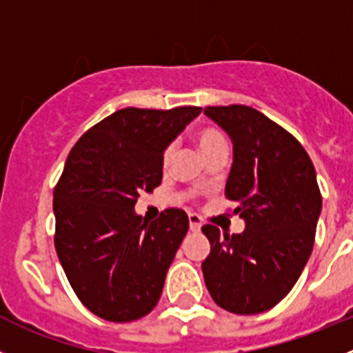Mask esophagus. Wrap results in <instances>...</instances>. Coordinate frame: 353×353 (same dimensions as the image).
Returning a JSON list of instances; mask_svg holds the SVG:
<instances>
[{
	"mask_svg": "<svg viewBox=\"0 0 353 353\" xmlns=\"http://www.w3.org/2000/svg\"><path fill=\"white\" fill-rule=\"evenodd\" d=\"M188 219H190V230H192V232H200V228H202V219H200V216L190 214Z\"/></svg>",
	"mask_w": 353,
	"mask_h": 353,
	"instance_id": "esophagus-1",
	"label": "esophagus"
}]
</instances>
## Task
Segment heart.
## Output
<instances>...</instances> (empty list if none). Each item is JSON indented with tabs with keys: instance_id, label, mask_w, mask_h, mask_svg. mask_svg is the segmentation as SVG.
Returning <instances> with one entry per match:
<instances>
[{
	"instance_id": "b5f03b06",
	"label": "heart",
	"mask_w": 353,
	"mask_h": 353,
	"mask_svg": "<svg viewBox=\"0 0 353 353\" xmlns=\"http://www.w3.org/2000/svg\"><path fill=\"white\" fill-rule=\"evenodd\" d=\"M195 139L205 157L209 153H212L214 150H217V148L226 146V137L223 136V132L216 127H210V125L209 127L199 128L195 134ZM172 154H174L172 144L163 148V153H161V163H163V165H169L170 160H172Z\"/></svg>"
}]
</instances>
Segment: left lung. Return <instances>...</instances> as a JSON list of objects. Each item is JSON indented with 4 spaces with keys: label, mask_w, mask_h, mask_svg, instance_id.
Returning a JSON list of instances; mask_svg holds the SVG:
<instances>
[{
    "label": "left lung",
    "mask_w": 353,
    "mask_h": 353,
    "mask_svg": "<svg viewBox=\"0 0 353 353\" xmlns=\"http://www.w3.org/2000/svg\"><path fill=\"white\" fill-rule=\"evenodd\" d=\"M203 113L233 141L225 193L245 219L235 235L202 226L210 242L203 279L221 308L261 314L289 294L314 249L322 209L315 167L292 134L254 108L207 106Z\"/></svg>",
    "instance_id": "1"
}]
</instances>
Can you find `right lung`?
I'll use <instances>...</instances> for the list:
<instances>
[{
	"instance_id": "1",
	"label": "right lung",
	"mask_w": 353,
	"mask_h": 353,
	"mask_svg": "<svg viewBox=\"0 0 353 353\" xmlns=\"http://www.w3.org/2000/svg\"><path fill=\"white\" fill-rule=\"evenodd\" d=\"M200 111L118 110L69 151L54 188L55 251L78 299L104 321H137L160 299L190 221L169 207L150 223L134 205L161 183L163 148Z\"/></svg>"
}]
</instances>
